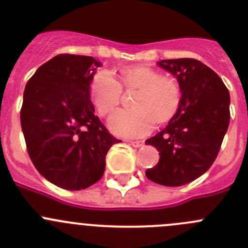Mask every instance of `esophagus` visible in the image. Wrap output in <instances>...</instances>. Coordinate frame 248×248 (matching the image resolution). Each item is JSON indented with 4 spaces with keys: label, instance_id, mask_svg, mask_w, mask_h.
<instances>
[{
    "label": "esophagus",
    "instance_id": "esophagus-1",
    "mask_svg": "<svg viewBox=\"0 0 248 248\" xmlns=\"http://www.w3.org/2000/svg\"><path fill=\"white\" fill-rule=\"evenodd\" d=\"M129 142H131L132 146H134V147H140L144 145V141H142V140H132V141H129Z\"/></svg>",
    "mask_w": 248,
    "mask_h": 248
}]
</instances>
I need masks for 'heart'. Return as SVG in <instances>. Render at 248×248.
<instances>
[{
	"instance_id": "heart-1",
	"label": "heart",
	"mask_w": 248,
	"mask_h": 248,
	"mask_svg": "<svg viewBox=\"0 0 248 248\" xmlns=\"http://www.w3.org/2000/svg\"><path fill=\"white\" fill-rule=\"evenodd\" d=\"M122 92L134 93L129 106L132 110L116 112L109 120V128L116 136L128 138L146 136L155 124H168L182 101L181 85L175 78L140 64L119 69L115 79L108 72H98L89 85V98L101 117H108L116 110Z\"/></svg>"
}]
</instances>
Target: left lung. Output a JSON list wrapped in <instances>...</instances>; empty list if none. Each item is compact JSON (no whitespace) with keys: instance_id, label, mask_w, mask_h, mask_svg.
I'll use <instances>...</instances> for the list:
<instances>
[{"instance_id":"left-lung-1","label":"left lung","mask_w":248,"mask_h":248,"mask_svg":"<svg viewBox=\"0 0 248 248\" xmlns=\"http://www.w3.org/2000/svg\"><path fill=\"white\" fill-rule=\"evenodd\" d=\"M159 67L176 77L182 89L179 112L146 144L159 151V161L146 177L168 187L202 176L216 159L231 120V96L222 79L194 59L162 60Z\"/></svg>"}]
</instances>
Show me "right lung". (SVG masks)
<instances>
[{"instance_id":"1","label":"right lung","mask_w":248,"mask_h":248,"mask_svg":"<svg viewBox=\"0 0 248 248\" xmlns=\"http://www.w3.org/2000/svg\"><path fill=\"white\" fill-rule=\"evenodd\" d=\"M101 62L61 54L42 64L27 81L20 110L27 152L51 184L79 191L104 174L109 149L121 140L109 133L89 98Z\"/></svg>"}]
</instances>
